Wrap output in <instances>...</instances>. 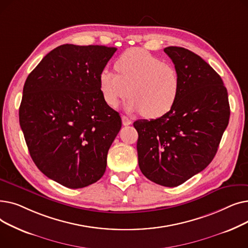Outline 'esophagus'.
I'll return each instance as SVG.
<instances>
[{
    "label": "esophagus",
    "mask_w": 248,
    "mask_h": 248,
    "mask_svg": "<svg viewBox=\"0 0 248 248\" xmlns=\"http://www.w3.org/2000/svg\"><path fill=\"white\" fill-rule=\"evenodd\" d=\"M122 121H123V124L124 125H129V124H132V120L131 119H128L127 116H125V115H123L122 116Z\"/></svg>",
    "instance_id": "esophagus-1"
}]
</instances>
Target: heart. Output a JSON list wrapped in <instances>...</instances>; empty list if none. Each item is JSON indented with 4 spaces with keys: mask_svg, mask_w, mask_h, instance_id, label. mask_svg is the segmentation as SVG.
I'll return each instance as SVG.
<instances>
[{
    "mask_svg": "<svg viewBox=\"0 0 248 248\" xmlns=\"http://www.w3.org/2000/svg\"><path fill=\"white\" fill-rule=\"evenodd\" d=\"M117 73L104 68L99 73V90L108 107L116 108L122 99L129 112H141L155 119L170 111L178 99L181 79L173 65L150 52L134 48L115 62Z\"/></svg>",
    "mask_w": 248,
    "mask_h": 248,
    "instance_id": "1",
    "label": "heart"
}]
</instances>
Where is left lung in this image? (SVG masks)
I'll use <instances>...</instances> for the list:
<instances>
[{
    "label": "left lung",
    "instance_id": "obj_1",
    "mask_svg": "<svg viewBox=\"0 0 248 248\" xmlns=\"http://www.w3.org/2000/svg\"><path fill=\"white\" fill-rule=\"evenodd\" d=\"M164 51L180 74L178 99L168 113L134 126L141 173L155 184L176 187L211 163L230 108L222 79L199 55L176 46Z\"/></svg>",
    "mask_w": 248,
    "mask_h": 248
}]
</instances>
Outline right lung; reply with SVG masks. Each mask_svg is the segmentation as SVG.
<instances>
[{
	"instance_id": "obj_1",
	"label": "right lung",
	"mask_w": 248,
	"mask_h": 248,
	"mask_svg": "<svg viewBox=\"0 0 248 248\" xmlns=\"http://www.w3.org/2000/svg\"><path fill=\"white\" fill-rule=\"evenodd\" d=\"M115 51L58 46L25 81L19 122L26 144L39 170L62 186L83 188L106 172L122 119L104 102L98 77Z\"/></svg>"
}]
</instances>
